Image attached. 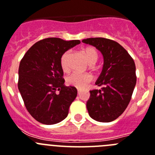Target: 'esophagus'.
<instances>
[{
	"instance_id": "34e87169",
	"label": "esophagus",
	"mask_w": 155,
	"mask_h": 155,
	"mask_svg": "<svg viewBox=\"0 0 155 155\" xmlns=\"http://www.w3.org/2000/svg\"><path fill=\"white\" fill-rule=\"evenodd\" d=\"M82 94V91H78V94H79V95H80V94Z\"/></svg>"
}]
</instances>
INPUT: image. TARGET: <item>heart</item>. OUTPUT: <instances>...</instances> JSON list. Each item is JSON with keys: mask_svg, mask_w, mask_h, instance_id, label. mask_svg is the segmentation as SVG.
<instances>
[{"mask_svg": "<svg viewBox=\"0 0 155 155\" xmlns=\"http://www.w3.org/2000/svg\"><path fill=\"white\" fill-rule=\"evenodd\" d=\"M83 54L85 55L87 61L91 65L97 62L98 59V54L96 49L93 47H87L83 49ZM70 56V51H67L64 52L61 58V66L64 72H68V59ZM93 77L90 74L72 73L68 76L66 79L68 85L72 86L79 90H83L87 88V86L92 82Z\"/></svg>", "mask_w": 155, "mask_h": 155, "instance_id": "b5f03b06", "label": "heart"}]
</instances>
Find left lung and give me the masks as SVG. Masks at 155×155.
<instances>
[{"instance_id": "1", "label": "left lung", "mask_w": 155, "mask_h": 155, "mask_svg": "<svg viewBox=\"0 0 155 155\" xmlns=\"http://www.w3.org/2000/svg\"><path fill=\"white\" fill-rule=\"evenodd\" d=\"M83 42L95 47L104 58L102 72L95 83L101 88L90 91L89 115L97 122H112L124 112L131 100L137 83L135 63L126 50L114 40L97 37Z\"/></svg>"}]
</instances>
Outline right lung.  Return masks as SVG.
<instances>
[{
	"label": "right lung",
	"instance_id": "right-lung-1",
	"mask_svg": "<svg viewBox=\"0 0 155 155\" xmlns=\"http://www.w3.org/2000/svg\"><path fill=\"white\" fill-rule=\"evenodd\" d=\"M79 44V40L44 39L33 44L20 61L18 91L27 111L40 123L56 124L68 116L77 90L64 85L61 58Z\"/></svg>",
	"mask_w": 155,
	"mask_h": 155
}]
</instances>
